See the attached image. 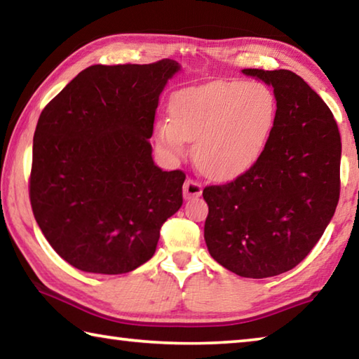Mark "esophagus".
I'll list each match as a JSON object with an SVG mask.
<instances>
[{
	"mask_svg": "<svg viewBox=\"0 0 359 359\" xmlns=\"http://www.w3.org/2000/svg\"><path fill=\"white\" fill-rule=\"evenodd\" d=\"M203 193V187L199 184L198 180L194 179H187L185 184H184V196L185 199H190L194 196H201Z\"/></svg>",
	"mask_w": 359,
	"mask_h": 359,
	"instance_id": "esophagus-1",
	"label": "esophagus"
}]
</instances>
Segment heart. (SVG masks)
<instances>
[{
	"mask_svg": "<svg viewBox=\"0 0 359 359\" xmlns=\"http://www.w3.org/2000/svg\"><path fill=\"white\" fill-rule=\"evenodd\" d=\"M278 114L272 90L259 82H214L172 96L171 117L158 120L155 139L179 158L194 141L193 156L209 177L228 180L247 172L263 155Z\"/></svg>",
	"mask_w": 359,
	"mask_h": 359,
	"instance_id": "b5f03b06",
	"label": "heart"
}]
</instances>
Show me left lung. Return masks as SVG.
Here are the masks:
<instances>
[{"label":"left lung","instance_id":"8db88e82","mask_svg":"<svg viewBox=\"0 0 359 359\" xmlns=\"http://www.w3.org/2000/svg\"><path fill=\"white\" fill-rule=\"evenodd\" d=\"M274 88L278 114L259 160L233 182L205 187L210 257L241 277L293 269L336 212L340 135L325 101L288 69H242Z\"/></svg>","mask_w":359,"mask_h":359}]
</instances>
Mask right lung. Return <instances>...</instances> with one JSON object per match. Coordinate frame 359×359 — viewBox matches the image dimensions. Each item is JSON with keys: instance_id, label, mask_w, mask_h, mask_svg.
<instances>
[{"instance_id": "obj_1", "label": "right lung", "mask_w": 359, "mask_h": 359, "mask_svg": "<svg viewBox=\"0 0 359 359\" xmlns=\"http://www.w3.org/2000/svg\"><path fill=\"white\" fill-rule=\"evenodd\" d=\"M180 66L93 65L41 112L29 201L42 234L71 266L126 274L149 261L180 209L182 171L154 163L158 100Z\"/></svg>"}]
</instances>
